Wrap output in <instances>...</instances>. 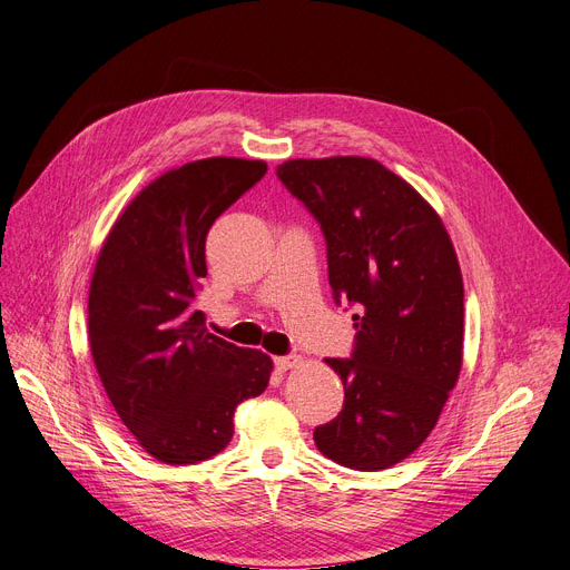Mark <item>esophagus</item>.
Segmentation results:
<instances>
[{
    "label": "esophagus",
    "instance_id": "34e87169",
    "mask_svg": "<svg viewBox=\"0 0 570 570\" xmlns=\"http://www.w3.org/2000/svg\"><path fill=\"white\" fill-rule=\"evenodd\" d=\"M275 365H277V370L286 372V370H293V367H301L303 357L301 355H282V357H275Z\"/></svg>",
    "mask_w": 570,
    "mask_h": 570
}]
</instances>
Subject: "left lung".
Instances as JSON below:
<instances>
[{
  "mask_svg": "<svg viewBox=\"0 0 570 570\" xmlns=\"http://www.w3.org/2000/svg\"><path fill=\"white\" fill-rule=\"evenodd\" d=\"M277 175L321 224L335 303L357 312L348 361L325 357L344 409L314 430L316 448L355 471L387 469L430 436L462 370L464 286L451 235L376 159H288Z\"/></svg>",
  "mask_w": 570,
  "mask_h": 570,
  "instance_id": "1",
  "label": "left lung"
}]
</instances>
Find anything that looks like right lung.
I'll return each mask as SVG.
<instances>
[{"mask_svg":"<svg viewBox=\"0 0 570 570\" xmlns=\"http://www.w3.org/2000/svg\"><path fill=\"white\" fill-rule=\"evenodd\" d=\"M265 161L213 157L149 183L112 224L87 301L99 379L119 421L164 464H196L233 439L239 402L273 361L207 331L194 309L209 226L265 175Z\"/></svg>","mask_w":570,"mask_h":570,"instance_id":"right-lung-1","label":"right lung"}]
</instances>
